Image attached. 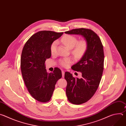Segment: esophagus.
<instances>
[{
    "label": "esophagus",
    "instance_id": "1",
    "mask_svg": "<svg viewBox=\"0 0 126 126\" xmlns=\"http://www.w3.org/2000/svg\"><path fill=\"white\" fill-rule=\"evenodd\" d=\"M62 77H64V75H65V71H62Z\"/></svg>",
    "mask_w": 126,
    "mask_h": 126
}]
</instances>
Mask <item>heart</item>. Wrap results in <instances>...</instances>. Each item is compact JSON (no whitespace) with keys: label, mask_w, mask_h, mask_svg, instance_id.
<instances>
[{"label":"heart","mask_w":126,"mask_h":126,"mask_svg":"<svg viewBox=\"0 0 126 126\" xmlns=\"http://www.w3.org/2000/svg\"><path fill=\"white\" fill-rule=\"evenodd\" d=\"M61 42L69 49H72L74 47L72 53L77 57H80L82 56L87 49V42L85 39H82L78 41L77 38L73 35H64L61 39ZM56 44V41H54L52 44L50 48L51 52L52 53L55 51ZM59 62L60 64L64 67L68 66V65L72 62L71 60L68 58L61 59Z\"/></svg>","instance_id":"heart-1"}]
</instances>
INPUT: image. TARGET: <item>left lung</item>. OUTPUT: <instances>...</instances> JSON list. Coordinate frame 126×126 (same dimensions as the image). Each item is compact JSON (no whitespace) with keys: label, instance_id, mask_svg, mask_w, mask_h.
Instances as JSON below:
<instances>
[{"label":"left lung","instance_id":"obj_1","mask_svg":"<svg viewBox=\"0 0 126 126\" xmlns=\"http://www.w3.org/2000/svg\"><path fill=\"white\" fill-rule=\"evenodd\" d=\"M65 33L82 35L87 42L84 54L71 67L80 72L81 78H75L68 72L64 77L67 82L66 93L68 101L73 104H82L93 96L99 87L104 70L103 46L98 35L91 29L78 28Z\"/></svg>","mask_w":126,"mask_h":126}]
</instances>
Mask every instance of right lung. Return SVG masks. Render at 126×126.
<instances>
[{"mask_svg":"<svg viewBox=\"0 0 126 126\" xmlns=\"http://www.w3.org/2000/svg\"><path fill=\"white\" fill-rule=\"evenodd\" d=\"M63 32L40 31L33 34L25 44L20 67L25 84L30 94L40 102L50 100L57 81L62 77L58 68L48 73L45 62L51 56V46Z\"/></svg>","mask_w":126,"mask_h":126,"instance_id":"add662e5","label":"right lung"}]
</instances>
